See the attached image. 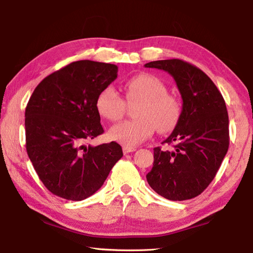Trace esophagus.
<instances>
[{"label":"esophagus","mask_w":253,"mask_h":253,"mask_svg":"<svg viewBox=\"0 0 253 253\" xmlns=\"http://www.w3.org/2000/svg\"><path fill=\"white\" fill-rule=\"evenodd\" d=\"M136 150H137V149H136L135 147H126V146L123 147V152H124V154H127V153H130V152H135Z\"/></svg>","instance_id":"esophagus-1"}]
</instances>
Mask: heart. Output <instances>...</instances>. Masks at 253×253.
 I'll return each mask as SVG.
<instances>
[{
    "label": "heart",
    "instance_id": "1",
    "mask_svg": "<svg viewBox=\"0 0 253 253\" xmlns=\"http://www.w3.org/2000/svg\"><path fill=\"white\" fill-rule=\"evenodd\" d=\"M128 103L140 101L135 111L137 120L124 121L109 130L113 141L126 147L137 146L151 137L155 128L161 133L176 127L181 115V104L176 96L168 93V87L159 77L140 74L128 79L124 84ZM99 114L107 121H117L125 112V101L114 87L103 88L95 101Z\"/></svg>",
    "mask_w": 253,
    "mask_h": 253
}]
</instances>
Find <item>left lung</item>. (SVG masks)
<instances>
[{
	"label": "left lung",
	"instance_id": "left-lung-1",
	"mask_svg": "<svg viewBox=\"0 0 253 253\" xmlns=\"http://www.w3.org/2000/svg\"><path fill=\"white\" fill-rule=\"evenodd\" d=\"M144 67L168 72L181 99V115L165 143L174 149L154 148L150 187L169 200L192 199L215 177L229 146L226 104L216 85L201 69L185 61L163 60ZM163 142V143H164Z\"/></svg>",
	"mask_w": 253,
	"mask_h": 253
}]
</instances>
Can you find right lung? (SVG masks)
Instances as JSON below:
<instances>
[{
	"mask_svg": "<svg viewBox=\"0 0 253 253\" xmlns=\"http://www.w3.org/2000/svg\"><path fill=\"white\" fill-rule=\"evenodd\" d=\"M117 72L114 64L74 62L45 77L30 96L25 112L27 153L53 195L72 201L92 196L123 157L114 141L84 144L104 131L95 101Z\"/></svg>",
	"mask_w": 253,
	"mask_h": 253,
	"instance_id": "right-lung-1",
	"label": "right lung"
}]
</instances>
